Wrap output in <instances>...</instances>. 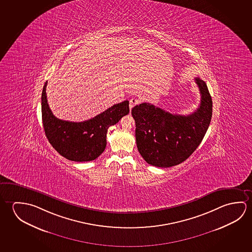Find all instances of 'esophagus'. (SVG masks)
Listing matches in <instances>:
<instances>
[{"mask_svg":"<svg viewBox=\"0 0 252 252\" xmlns=\"http://www.w3.org/2000/svg\"><path fill=\"white\" fill-rule=\"evenodd\" d=\"M130 104H129V107H130V111L132 110V108L134 107L137 104L140 103V99H138L136 97H132L130 99Z\"/></svg>","mask_w":252,"mask_h":252,"instance_id":"34e87169","label":"esophagus"}]
</instances>
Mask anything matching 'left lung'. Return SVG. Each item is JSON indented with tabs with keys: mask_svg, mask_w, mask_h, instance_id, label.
Listing matches in <instances>:
<instances>
[{
	"mask_svg": "<svg viewBox=\"0 0 252 252\" xmlns=\"http://www.w3.org/2000/svg\"><path fill=\"white\" fill-rule=\"evenodd\" d=\"M201 100L190 115L171 114L151 103L132 109L138 150L149 164L161 168L186 161L202 141L210 124L213 101L206 83L195 78Z\"/></svg>",
	"mask_w": 252,
	"mask_h": 252,
	"instance_id": "obj_1",
	"label": "left lung"
}]
</instances>
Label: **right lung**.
Listing matches in <instances>:
<instances>
[{"label":"right lung","mask_w":252,"mask_h":252,"mask_svg":"<svg viewBox=\"0 0 252 252\" xmlns=\"http://www.w3.org/2000/svg\"><path fill=\"white\" fill-rule=\"evenodd\" d=\"M46 85L47 82L42 91V121L50 144L70 161L95 160L105 149L108 128L129 113V101L114 104L91 120L70 122L53 114L46 98Z\"/></svg>","instance_id":"obj_1"}]
</instances>
